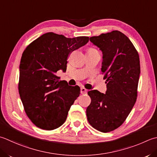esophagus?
<instances>
[{
  "mask_svg": "<svg viewBox=\"0 0 157 157\" xmlns=\"http://www.w3.org/2000/svg\"><path fill=\"white\" fill-rule=\"evenodd\" d=\"M87 92H88V90L87 89H86L85 88H81V93L82 94H86L87 93Z\"/></svg>",
  "mask_w": 157,
  "mask_h": 157,
  "instance_id": "esophagus-1",
  "label": "esophagus"
}]
</instances>
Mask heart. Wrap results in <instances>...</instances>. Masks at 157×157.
Listing matches in <instances>:
<instances>
[{"mask_svg": "<svg viewBox=\"0 0 157 157\" xmlns=\"http://www.w3.org/2000/svg\"><path fill=\"white\" fill-rule=\"evenodd\" d=\"M89 50H94V49H93V48H90V49H88Z\"/></svg>", "mask_w": 157, "mask_h": 157, "instance_id": "1", "label": "heart"}]
</instances>
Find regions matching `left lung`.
Segmentation results:
<instances>
[{
	"label": "left lung",
	"mask_w": 157,
	"mask_h": 157,
	"mask_svg": "<svg viewBox=\"0 0 157 157\" xmlns=\"http://www.w3.org/2000/svg\"><path fill=\"white\" fill-rule=\"evenodd\" d=\"M90 41L103 52L101 72L107 91L88 92L91 103L87 119L95 129L107 133L123 124L136 102L140 56L130 39L118 30L92 36Z\"/></svg>",
	"instance_id": "8db88e82"
}]
</instances>
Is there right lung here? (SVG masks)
Instances as JSON below:
<instances>
[{
  "mask_svg": "<svg viewBox=\"0 0 157 157\" xmlns=\"http://www.w3.org/2000/svg\"><path fill=\"white\" fill-rule=\"evenodd\" d=\"M88 36L67 38L48 33L27 46L21 58L18 90L24 111L36 127L53 130L65 122L68 112L80 93L56 73L65 71L73 51L86 44Z\"/></svg>",
  "mask_w": 157,
  "mask_h": 157,
  "instance_id": "add662e5",
  "label": "right lung"
}]
</instances>
